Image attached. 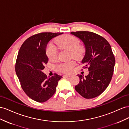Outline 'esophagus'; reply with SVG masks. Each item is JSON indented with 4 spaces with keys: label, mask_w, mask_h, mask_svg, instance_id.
Returning a JSON list of instances; mask_svg holds the SVG:
<instances>
[{
    "label": "esophagus",
    "mask_w": 129,
    "mask_h": 129,
    "mask_svg": "<svg viewBox=\"0 0 129 129\" xmlns=\"http://www.w3.org/2000/svg\"><path fill=\"white\" fill-rule=\"evenodd\" d=\"M71 76H72V75H71V74H65V75H64V77H71Z\"/></svg>",
    "instance_id": "obj_1"
}]
</instances>
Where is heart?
I'll return each instance as SVG.
<instances>
[{
    "label": "heart",
    "mask_w": 129,
    "mask_h": 129,
    "mask_svg": "<svg viewBox=\"0 0 129 129\" xmlns=\"http://www.w3.org/2000/svg\"><path fill=\"white\" fill-rule=\"evenodd\" d=\"M56 43L60 48L70 51L72 57L78 59L83 56L85 51L84 47L80 45L79 40L76 37L71 35H65L56 40ZM58 51L57 47L52 43H49L46 48V54L50 60L56 58ZM76 65L75 61L71 60L62 62L57 66L58 69L61 71L70 72L72 71Z\"/></svg>",
    "instance_id": "1"
}]
</instances>
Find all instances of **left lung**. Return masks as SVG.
Returning <instances> with one entry per match:
<instances>
[{"mask_svg":"<svg viewBox=\"0 0 129 129\" xmlns=\"http://www.w3.org/2000/svg\"><path fill=\"white\" fill-rule=\"evenodd\" d=\"M79 38L85 47V54L82 61L89 75H78L79 83L75 90L86 99L96 97L107 88L111 82L115 65V58L109 42L103 37L89 31L71 32Z\"/></svg>","mask_w":129,"mask_h":129,"instance_id":"8db88e82","label":"left lung"}]
</instances>
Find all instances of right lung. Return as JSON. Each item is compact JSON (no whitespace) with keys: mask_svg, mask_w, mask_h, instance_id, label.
<instances>
[{"mask_svg":"<svg viewBox=\"0 0 129 129\" xmlns=\"http://www.w3.org/2000/svg\"><path fill=\"white\" fill-rule=\"evenodd\" d=\"M62 33L42 32L28 38L22 44L17 58L15 70L22 89L33 100L47 101L54 94L62 76L55 73L47 77L42 72L48 62L46 47L50 40Z\"/></svg>","mask_w":129,"mask_h":129,"instance_id":"obj_1","label":"right lung"}]
</instances>
